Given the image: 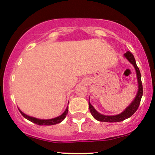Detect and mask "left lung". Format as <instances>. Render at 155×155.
I'll use <instances>...</instances> for the list:
<instances>
[{
  "mask_svg": "<svg viewBox=\"0 0 155 155\" xmlns=\"http://www.w3.org/2000/svg\"><path fill=\"white\" fill-rule=\"evenodd\" d=\"M124 57L129 60V62L130 63H132L133 66L136 68V71L137 74V78H138V91L137 93V95L136 98L134 99V101H133V103L130 106L126 108L122 113L118 115H115V116H106V115H103L101 114L98 113L95 108H93V106L90 104V101H89V108H90V111L92 117L97 120V121H100V122H121V121H123L125 119L129 118L136 111V110L138 109V106H139L140 100H141L142 95H143V86H142V82H141V76H140V73L139 71V68L137 66L136 60H135L134 56L133 54L130 51H127L125 54H124Z\"/></svg>",
  "mask_w": 155,
  "mask_h": 155,
  "instance_id": "obj_1",
  "label": "left lung"
}]
</instances>
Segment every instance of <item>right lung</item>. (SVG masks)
I'll return each mask as SVG.
<instances>
[{"mask_svg":"<svg viewBox=\"0 0 155 155\" xmlns=\"http://www.w3.org/2000/svg\"><path fill=\"white\" fill-rule=\"evenodd\" d=\"M19 111L21 113V114H22L25 118L27 119V120H28L29 121H31L32 122H33V123L38 124V125H53V124L60 123V122H61L65 118V117H66L68 114V107H67V108L65 109V111H64L63 114L60 115L59 117H56V118L51 119V120H39V119L34 118V117H32L25 114L21 111L19 109Z\"/></svg>","mask_w":155,"mask_h":155,"instance_id":"1","label":"right lung"}]
</instances>
